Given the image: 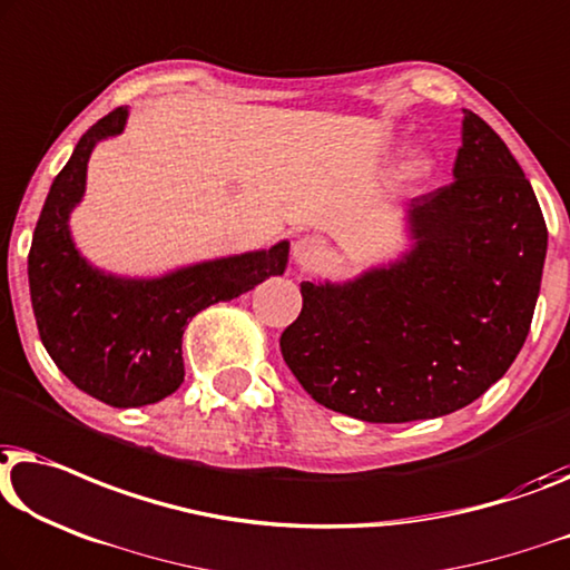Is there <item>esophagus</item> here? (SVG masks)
I'll return each mask as SVG.
<instances>
[{
    "mask_svg": "<svg viewBox=\"0 0 570 570\" xmlns=\"http://www.w3.org/2000/svg\"><path fill=\"white\" fill-rule=\"evenodd\" d=\"M293 259L301 269L316 272L332 259V249L321 236H303L293 244Z\"/></svg>",
    "mask_w": 570,
    "mask_h": 570,
    "instance_id": "1",
    "label": "esophagus"
}]
</instances>
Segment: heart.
<instances>
[{
    "label": "heart",
    "mask_w": 570,
    "mask_h": 570,
    "mask_svg": "<svg viewBox=\"0 0 570 570\" xmlns=\"http://www.w3.org/2000/svg\"><path fill=\"white\" fill-rule=\"evenodd\" d=\"M426 171H429V159H426V156H419V159L411 161V167H409V175L411 177H424Z\"/></svg>",
    "instance_id": "1"
}]
</instances>
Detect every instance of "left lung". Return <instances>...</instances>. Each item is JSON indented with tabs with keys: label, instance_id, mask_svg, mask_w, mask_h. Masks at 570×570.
Returning a JSON list of instances; mask_svg holds the SVG:
<instances>
[{
	"label": "left lung",
	"instance_id": "left-lung-1",
	"mask_svg": "<svg viewBox=\"0 0 570 570\" xmlns=\"http://www.w3.org/2000/svg\"><path fill=\"white\" fill-rule=\"evenodd\" d=\"M452 175L409 203L416 244L401 262L346 285L301 283L279 352L321 406L373 424L444 416L522 350L548 252L538 197L470 110Z\"/></svg>",
	"mask_w": 570,
	"mask_h": 570
}]
</instances>
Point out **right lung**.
Wrapping results in <instances>:
<instances>
[{"label":"right lung","mask_w":570,"mask_h":570,"mask_svg":"<svg viewBox=\"0 0 570 570\" xmlns=\"http://www.w3.org/2000/svg\"><path fill=\"white\" fill-rule=\"evenodd\" d=\"M128 110L115 107L79 138L53 179L28 254L30 301L40 342L69 381L115 409L167 399L185 381L187 321L234 301L287 265V242L195 265L161 279H120L89 267L73 249L69 213L81 200L87 161L100 138L120 134Z\"/></svg>","instance_id":"right-lung-1"}]
</instances>
